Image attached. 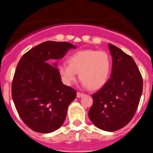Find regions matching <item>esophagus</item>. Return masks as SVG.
Masks as SVG:
<instances>
[{
  "mask_svg": "<svg viewBox=\"0 0 153 153\" xmlns=\"http://www.w3.org/2000/svg\"><path fill=\"white\" fill-rule=\"evenodd\" d=\"M82 96H84V93H81V92H77V98H81Z\"/></svg>",
  "mask_w": 153,
  "mask_h": 153,
  "instance_id": "1",
  "label": "esophagus"
}]
</instances>
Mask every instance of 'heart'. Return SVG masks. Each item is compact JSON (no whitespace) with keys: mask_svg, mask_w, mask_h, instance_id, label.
Listing matches in <instances>:
<instances>
[{"mask_svg":"<svg viewBox=\"0 0 153 153\" xmlns=\"http://www.w3.org/2000/svg\"><path fill=\"white\" fill-rule=\"evenodd\" d=\"M68 64L58 66V72L66 85H72L79 74L81 84L91 89L102 87L107 81L111 70V58L105 51L84 49L72 53Z\"/></svg>","mask_w":153,"mask_h":153,"instance_id":"1","label":"heart"}]
</instances>
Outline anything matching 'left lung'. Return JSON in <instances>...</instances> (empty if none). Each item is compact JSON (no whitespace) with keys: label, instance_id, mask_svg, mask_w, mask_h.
I'll return each instance as SVG.
<instances>
[{"label":"left lung","instance_id":"obj_1","mask_svg":"<svg viewBox=\"0 0 153 153\" xmlns=\"http://www.w3.org/2000/svg\"><path fill=\"white\" fill-rule=\"evenodd\" d=\"M109 49L112 58L111 77L92 95L93 104L88 115L98 128L114 132L133 118L142 94L143 80L132 57L111 44Z\"/></svg>","mask_w":153,"mask_h":153}]
</instances>
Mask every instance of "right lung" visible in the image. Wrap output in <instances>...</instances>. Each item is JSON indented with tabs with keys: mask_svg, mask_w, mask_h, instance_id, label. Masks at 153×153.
I'll return each instance as SVG.
<instances>
[{
	"mask_svg": "<svg viewBox=\"0 0 153 153\" xmlns=\"http://www.w3.org/2000/svg\"><path fill=\"white\" fill-rule=\"evenodd\" d=\"M71 49L76 47L68 42L46 41L26 52L18 62L12 84V99L21 119L35 132L57 130L76 98V91L63 84L55 62Z\"/></svg>",
	"mask_w": 153,
	"mask_h": 153,
	"instance_id": "add662e5",
	"label": "right lung"
}]
</instances>
